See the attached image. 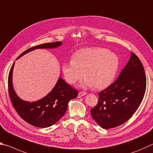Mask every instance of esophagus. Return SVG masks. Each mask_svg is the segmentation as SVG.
Returning a JSON list of instances; mask_svg holds the SVG:
<instances>
[{
    "mask_svg": "<svg viewBox=\"0 0 153 153\" xmlns=\"http://www.w3.org/2000/svg\"><path fill=\"white\" fill-rule=\"evenodd\" d=\"M87 95V93H85V92H82V91H81V92H79V93L78 97H79V98H80V97H82V96H84V95Z\"/></svg>",
    "mask_w": 153,
    "mask_h": 153,
    "instance_id": "esophagus-1",
    "label": "esophagus"
}]
</instances>
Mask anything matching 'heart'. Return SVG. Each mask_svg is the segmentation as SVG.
Listing matches in <instances>:
<instances>
[{
  "label": "heart",
  "mask_w": 153,
  "mask_h": 153,
  "mask_svg": "<svg viewBox=\"0 0 153 153\" xmlns=\"http://www.w3.org/2000/svg\"><path fill=\"white\" fill-rule=\"evenodd\" d=\"M118 67L119 58L114 52L102 48H87L79 50L72 60L63 63L62 71L69 84H75L84 76L82 87L95 86L101 89L113 82Z\"/></svg>",
  "instance_id": "b5f03b06"
}]
</instances>
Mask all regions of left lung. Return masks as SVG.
I'll list each match as a JSON object with an SVG mask.
<instances>
[{
    "instance_id": "8db88e82",
    "label": "left lung",
    "mask_w": 153,
    "mask_h": 153,
    "mask_svg": "<svg viewBox=\"0 0 153 153\" xmlns=\"http://www.w3.org/2000/svg\"><path fill=\"white\" fill-rule=\"evenodd\" d=\"M146 85L144 67L138 56L132 52L116 81L98 94V103L90 111L92 117L104 129L124 124L140 105Z\"/></svg>"
}]
</instances>
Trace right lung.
Instances as JSON below:
<instances>
[{
  "mask_svg": "<svg viewBox=\"0 0 153 153\" xmlns=\"http://www.w3.org/2000/svg\"><path fill=\"white\" fill-rule=\"evenodd\" d=\"M62 44V42L45 43L29 48L17 58L36 49H53ZM15 62L9 74V92L13 107L21 118L29 124L38 128H48L56 124L68 108V102L78 96V91L64 81L61 76L52 91L40 100L36 101H26L19 97L13 85V72Z\"/></svg>",
  "mask_w": 153,
  "mask_h": 153,
  "instance_id": "obj_1",
  "label": "right lung"
}]
</instances>
